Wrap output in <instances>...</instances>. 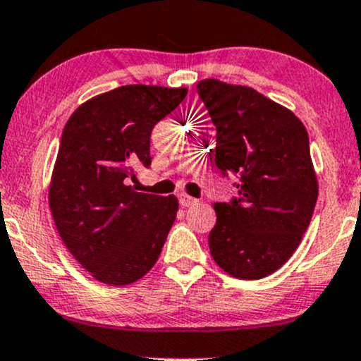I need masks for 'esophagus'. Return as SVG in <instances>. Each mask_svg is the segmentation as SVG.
I'll return each instance as SVG.
<instances>
[{
    "mask_svg": "<svg viewBox=\"0 0 361 361\" xmlns=\"http://www.w3.org/2000/svg\"><path fill=\"white\" fill-rule=\"evenodd\" d=\"M179 199H180V204L184 206V207H190V206H196L197 204V199H194V197H190V196H188V194H180L179 196Z\"/></svg>",
    "mask_w": 361,
    "mask_h": 361,
    "instance_id": "34e87169",
    "label": "esophagus"
}]
</instances>
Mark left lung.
<instances>
[{"label": "left lung", "mask_w": 361, "mask_h": 361, "mask_svg": "<svg viewBox=\"0 0 361 361\" xmlns=\"http://www.w3.org/2000/svg\"><path fill=\"white\" fill-rule=\"evenodd\" d=\"M216 126L214 162L236 177L238 197L214 202V262L231 277L274 274L299 247L317 201L306 126L255 89L218 79L197 82Z\"/></svg>", "instance_id": "obj_1"}]
</instances>
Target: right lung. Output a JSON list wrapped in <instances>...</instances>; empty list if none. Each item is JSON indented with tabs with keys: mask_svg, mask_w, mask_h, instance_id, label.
Segmentation results:
<instances>
[{
	"mask_svg": "<svg viewBox=\"0 0 361 361\" xmlns=\"http://www.w3.org/2000/svg\"><path fill=\"white\" fill-rule=\"evenodd\" d=\"M185 94L188 87L121 86L87 99L63 126L50 213L71 255L96 281L128 286L159 260L179 201L137 192L130 180L152 162L154 126Z\"/></svg>",
	"mask_w": 361,
	"mask_h": 361,
	"instance_id": "add662e5",
	"label": "right lung"
}]
</instances>
